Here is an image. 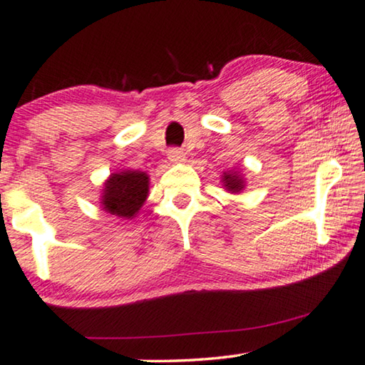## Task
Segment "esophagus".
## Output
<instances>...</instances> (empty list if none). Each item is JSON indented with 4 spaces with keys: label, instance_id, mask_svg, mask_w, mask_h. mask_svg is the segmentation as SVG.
<instances>
[{
    "label": "esophagus",
    "instance_id": "obj_1",
    "mask_svg": "<svg viewBox=\"0 0 365 365\" xmlns=\"http://www.w3.org/2000/svg\"><path fill=\"white\" fill-rule=\"evenodd\" d=\"M168 155V160L170 162H183L185 160V152L182 150V148H170V150L167 152Z\"/></svg>",
    "mask_w": 365,
    "mask_h": 365
}]
</instances>
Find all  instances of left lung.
Segmentation results:
<instances>
[{
  "label": "left lung",
  "mask_w": 365,
  "mask_h": 365,
  "mask_svg": "<svg viewBox=\"0 0 365 365\" xmlns=\"http://www.w3.org/2000/svg\"><path fill=\"white\" fill-rule=\"evenodd\" d=\"M223 182L225 187L232 190V192H240V190L243 188V182H241V178L238 175H227V173H225Z\"/></svg>",
  "instance_id": "obj_1"
}]
</instances>
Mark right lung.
Listing matches in <instances>:
<instances>
[{
  "instance_id": "add662e5",
  "label": "right lung",
  "mask_w": 365,
  "mask_h": 365,
  "mask_svg": "<svg viewBox=\"0 0 365 365\" xmlns=\"http://www.w3.org/2000/svg\"><path fill=\"white\" fill-rule=\"evenodd\" d=\"M147 195V173L137 170L112 173L109 180L106 182L102 205H104L106 212L117 215V217L130 218L140 210Z\"/></svg>"
}]
</instances>
